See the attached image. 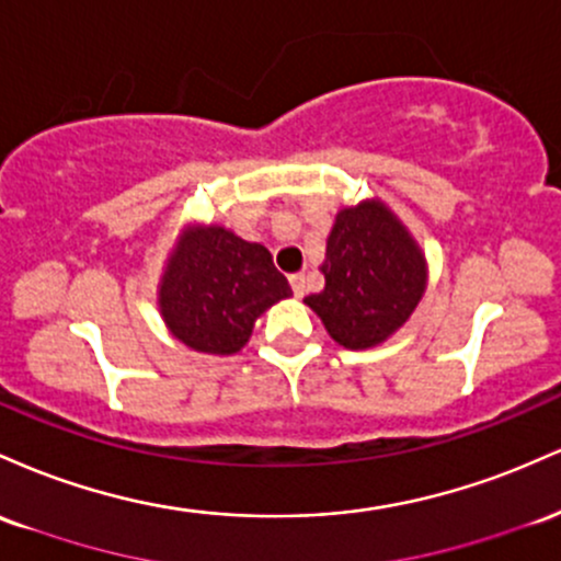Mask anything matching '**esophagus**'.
Returning <instances> with one entry per match:
<instances>
[{
    "mask_svg": "<svg viewBox=\"0 0 561 561\" xmlns=\"http://www.w3.org/2000/svg\"><path fill=\"white\" fill-rule=\"evenodd\" d=\"M291 288H294V297H305V288H307V278L301 273H297V275H291Z\"/></svg>",
    "mask_w": 561,
    "mask_h": 561,
    "instance_id": "esophagus-1",
    "label": "esophagus"
}]
</instances>
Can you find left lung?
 <instances>
[{"label": "left lung", "mask_w": 561, "mask_h": 561, "mask_svg": "<svg viewBox=\"0 0 561 561\" xmlns=\"http://www.w3.org/2000/svg\"><path fill=\"white\" fill-rule=\"evenodd\" d=\"M320 273L325 288L305 301L347 350L376 347L398 331L426 286L424 256L381 204L339 211Z\"/></svg>", "instance_id": "obj_1"}]
</instances>
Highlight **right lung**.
Here are the masks:
<instances>
[{
    "mask_svg": "<svg viewBox=\"0 0 561 561\" xmlns=\"http://www.w3.org/2000/svg\"><path fill=\"white\" fill-rule=\"evenodd\" d=\"M291 297L270 251L225 228L182 236L161 283V314L187 347L232 355L249 342L254 320Z\"/></svg>",
    "mask_w": 561,
    "mask_h": 561,
    "instance_id": "1",
    "label": "right lung"
}]
</instances>
